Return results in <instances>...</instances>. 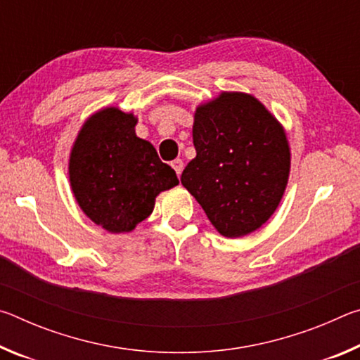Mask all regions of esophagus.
Instances as JSON below:
<instances>
[{
    "label": "esophagus",
    "instance_id": "obj_1",
    "mask_svg": "<svg viewBox=\"0 0 360 360\" xmlns=\"http://www.w3.org/2000/svg\"><path fill=\"white\" fill-rule=\"evenodd\" d=\"M172 167H173V169L176 172V174L181 176L182 169H184V162H182L181 158H176V160H173V162H172Z\"/></svg>",
    "mask_w": 360,
    "mask_h": 360
}]
</instances>
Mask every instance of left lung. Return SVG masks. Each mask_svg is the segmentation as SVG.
<instances>
[{"instance_id": "8db88e82", "label": "left lung", "mask_w": 360, "mask_h": 360, "mask_svg": "<svg viewBox=\"0 0 360 360\" xmlns=\"http://www.w3.org/2000/svg\"><path fill=\"white\" fill-rule=\"evenodd\" d=\"M192 135L197 157L182 172V186L227 238L260 229L289 179L281 124L252 95L224 92L197 108Z\"/></svg>"}]
</instances>
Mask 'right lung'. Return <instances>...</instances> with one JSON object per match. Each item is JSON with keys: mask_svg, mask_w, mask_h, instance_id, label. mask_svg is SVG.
<instances>
[{"mask_svg": "<svg viewBox=\"0 0 360 360\" xmlns=\"http://www.w3.org/2000/svg\"><path fill=\"white\" fill-rule=\"evenodd\" d=\"M136 117L105 108L82 125L70 157V182L81 210L96 225L131 231L150 216L155 197L179 184L154 146L136 136Z\"/></svg>", "mask_w": 360, "mask_h": 360, "instance_id": "1", "label": "right lung"}]
</instances>
